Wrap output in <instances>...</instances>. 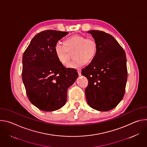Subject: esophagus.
Listing matches in <instances>:
<instances>
[{
    "instance_id": "1",
    "label": "esophagus",
    "mask_w": 147,
    "mask_h": 147,
    "mask_svg": "<svg viewBox=\"0 0 147 147\" xmlns=\"http://www.w3.org/2000/svg\"><path fill=\"white\" fill-rule=\"evenodd\" d=\"M77 71H78V75H79L80 76H81V70H80V69H78V70H77Z\"/></svg>"
}]
</instances>
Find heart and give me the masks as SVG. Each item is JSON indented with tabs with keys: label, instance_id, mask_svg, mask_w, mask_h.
I'll list each match as a JSON object with an SVG mask.
<instances>
[{
	"label": "heart",
	"instance_id": "heart-1",
	"mask_svg": "<svg viewBox=\"0 0 147 147\" xmlns=\"http://www.w3.org/2000/svg\"><path fill=\"white\" fill-rule=\"evenodd\" d=\"M56 56L62 65H66L70 59V52L73 51L74 59L67 65V67L77 69L84 65L86 62H91L98 51V43L92 37L76 34L67 38L65 44L57 42L55 45Z\"/></svg>",
	"mask_w": 147,
	"mask_h": 147
}]
</instances>
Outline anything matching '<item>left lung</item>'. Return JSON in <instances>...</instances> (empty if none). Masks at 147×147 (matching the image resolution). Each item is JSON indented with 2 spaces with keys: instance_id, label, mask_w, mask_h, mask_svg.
<instances>
[{
  "instance_id": "obj_1",
  "label": "left lung",
  "mask_w": 147,
  "mask_h": 147,
  "mask_svg": "<svg viewBox=\"0 0 147 147\" xmlns=\"http://www.w3.org/2000/svg\"><path fill=\"white\" fill-rule=\"evenodd\" d=\"M98 43L97 54L82 74L88 81L85 90L90 107L99 111L115 108L122 100L127 80L125 53L115 38L105 32L88 31Z\"/></svg>"
}]
</instances>
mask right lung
<instances>
[{"instance_id":"right-lung-1","label":"right lung","mask_w":147,"mask_h":147,"mask_svg":"<svg viewBox=\"0 0 147 147\" xmlns=\"http://www.w3.org/2000/svg\"><path fill=\"white\" fill-rule=\"evenodd\" d=\"M69 34L53 30L37 34L23 56L22 79L30 101L44 111L65 105L67 91L78 77L74 69L66 68L57 59L55 45Z\"/></svg>"}]
</instances>
